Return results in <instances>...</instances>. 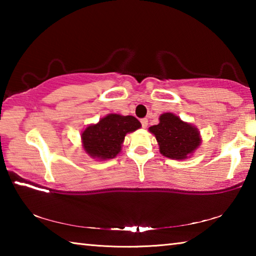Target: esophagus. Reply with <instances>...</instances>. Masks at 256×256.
I'll list each match as a JSON object with an SVG mask.
<instances>
[{
	"mask_svg": "<svg viewBox=\"0 0 256 256\" xmlns=\"http://www.w3.org/2000/svg\"><path fill=\"white\" fill-rule=\"evenodd\" d=\"M141 124H142V128L148 126V118H142L141 120Z\"/></svg>",
	"mask_w": 256,
	"mask_h": 256,
	"instance_id": "1",
	"label": "esophagus"
}]
</instances>
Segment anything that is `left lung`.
Listing matches in <instances>:
<instances>
[{
    "mask_svg": "<svg viewBox=\"0 0 256 256\" xmlns=\"http://www.w3.org/2000/svg\"><path fill=\"white\" fill-rule=\"evenodd\" d=\"M159 120V124L154 125L149 130L154 134L160 152L164 157L184 159L200 146L201 138L198 130L183 122L178 116L164 112Z\"/></svg>",
    "mask_w": 256,
    "mask_h": 256,
    "instance_id": "left-lung-1",
    "label": "left lung"
}]
</instances>
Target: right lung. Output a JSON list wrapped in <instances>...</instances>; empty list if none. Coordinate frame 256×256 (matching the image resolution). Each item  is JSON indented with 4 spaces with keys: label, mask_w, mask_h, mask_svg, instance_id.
Segmentation results:
<instances>
[{
    "label": "right lung",
    "mask_w": 256,
    "mask_h": 256,
    "mask_svg": "<svg viewBox=\"0 0 256 256\" xmlns=\"http://www.w3.org/2000/svg\"><path fill=\"white\" fill-rule=\"evenodd\" d=\"M140 128L141 123L134 116L110 114L84 130L81 136L82 144L92 157L110 159L120 151L126 133Z\"/></svg>",
    "instance_id": "right-lung-1"
}]
</instances>
